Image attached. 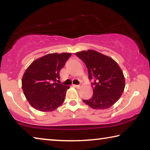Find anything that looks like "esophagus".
Segmentation results:
<instances>
[{
    "mask_svg": "<svg viewBox=\"0 0 150 150\" xmlns=\"http://www.w3.org/2000/svg\"><path fill=\"white\" fill-rule=\"evenodd\" d=\"M73 86H75V87H77V88H79H79H81V87H83V84H80V85H73Z\"/></svg>",
    "mask_w": 150,
    "mask_h": 150,
    "instance_id": "34e87169",
    "label": "esophagus"
}]
</instances>
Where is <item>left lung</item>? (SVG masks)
Here are the masks:
<instances>
[{"mask_svg": "<svg viewBox=\"0 0 150 150\" xmlns=\"http://www.w3.org/2000/svg\"><path fill=\"white\" fill-rule=\"evenodd\" d=\"M75 55L87 66L88 79L95 80L93 95L83 102L94 109H106L112 106L122 94L125 79L118 63L111 57L95 50L82 51Z\"/></svg>", "mask_w": 150, "mask_h": 150, "instance_id": "8db88e82", "label": "left lung"}]
</instances>
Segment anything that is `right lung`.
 Here are the masks:
<instances>
[{
	"mask_svg": "<svg viewBox=\"0 0 150 150\" xmlns=\"http://www.w3.org/2000/svg\"><path fill=\"white\" fill-rule=\"evenodd\" d=\"M71 55L69 53L50 54L33 62L22 79V90L33 108L42 112L53 111L65 100L69 86L57 83L59 71Z\"/></svg>",
	"mask_w": 150,
	"mask_h": 150,
	"instance_id": "obj_1",
	"label": "right lung"
}]
</instances>
